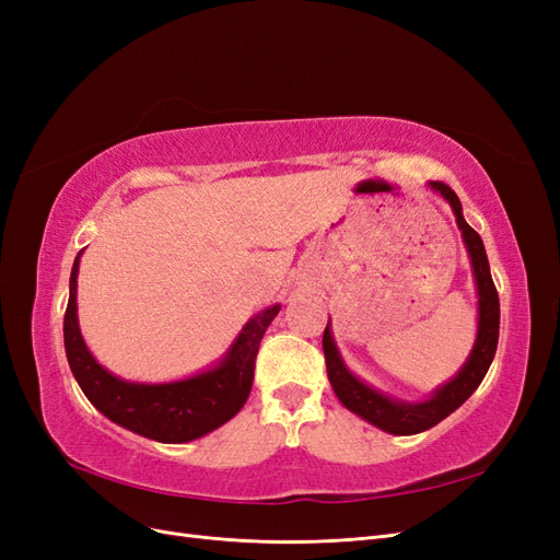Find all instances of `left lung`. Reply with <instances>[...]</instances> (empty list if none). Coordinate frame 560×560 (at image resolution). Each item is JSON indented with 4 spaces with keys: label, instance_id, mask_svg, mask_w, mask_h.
Returning a JSON list of instances; mask_svg holds the SVG:
<instances>
[{
    "label": "left lung",
    "instance_id": "8db88e82",
    "mask_svg": "<svg viewBox=\"0 0 560 560\" xmlns=\"http://www.w3.org/2000/svg\"><path fill=\"white\" fill-rule=\"evenodd\" d=\"M428 189H432L436 196H442L455 214V224L460 229L465 249L469 254L474 287H477V296H479L477 338H474V346H471V352L467 354L465 364L457 369V374L451 381L439 385L425 399L406 401V399H397L381 393V389H376L374 385H369L360 376L352 374L343 360L341 350H338L334 341L331 319L327 322L325 336H322V348H325V360H327V376L338 401H341L354 416L371 422V425H376L387 434H399V436L425 432L434 428L436 422L448 418L457 406H463L471 397L474 389L481 385L490 362L495 358L498 336H500V299H498L493 278H490V266H488L481 235L465 222L460 198L455 196L451 186L442 182H428Z\"/></svg>",
    "mask_w": 560,
    "mask_h": 560
}]
</instances>
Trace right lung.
Listing matches in <instances>:
<instances>
[{
	"label": "right lung",
	"instance_id": "obj_1",
	"mask_svg": "<svg viewBox=\"0 0 560 560\" xmlns=\"http://www.w3.org/2000/svg\"><path fill=\"white\" fill-rule=\"evenodd\" d=\"M81 254L70 276V301L62 325L65 352L79 387L100 413L154 442L184 444L222 428L243 409L252 389L259 343L280 313V303L252 315L222 358L198 374L167 383L126 381L100 364L81 336L77 315Z\"/></svg>",
	"mask_w": 560,
	"mask_h": 560
}]
</instances>
